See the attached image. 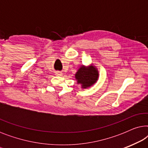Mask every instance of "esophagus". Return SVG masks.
<instances>
[{
  "label": "esophagus",
  "mask_w": 148,
  "mask_h": 148,
  "mask_svg": "<svg viewBox=\"0 0 148 148\" xmlns=\"http://www.w3.org/2000/svg\"><path fill=\"white\" fill-rule=\"evenodd\" d=\"M62 75V72H60V71H56V75H57V76H61Z\"/></svg>",
  "instance_id": "esophagus-1"
}]
</instances>
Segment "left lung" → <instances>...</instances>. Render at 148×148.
<instances>
[{
	"label": "left lung",
	"mask_w": 148,
	"mask_h": 148,
	"mask_svg": "<svg viewBox=\"0 0 148 148\" xmlns=\"http://www.w3.org/2000/svg\"><path fill=\"white\" fill-rule=\"evenodd\" d=\"M75 79L78 84L82 85L84 89L93 86L98 79V71L96 66L82 65L75 73Z\"/></svg>",
	"instance_id": "left-lung-1"
}]
</instances>
